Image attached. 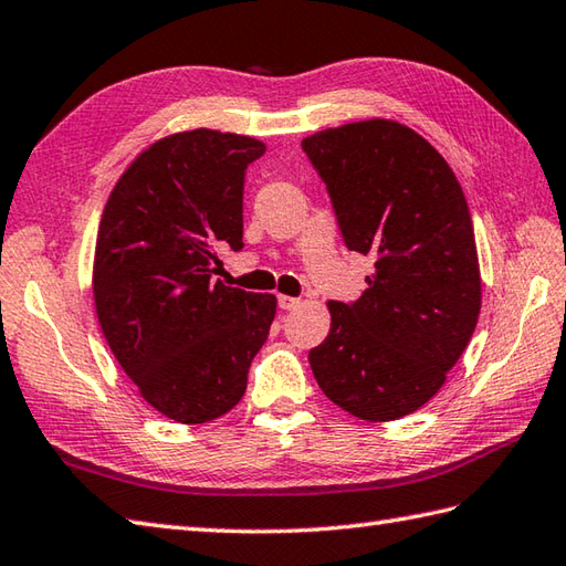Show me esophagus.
<instances>
[{
    "label": "esophagus",
    "mask_w": 566,
    "mask_h": 566,
    "mask_svg": "<svg viewBox=\"0 0 566 566\" xmlns=\"http://www.w3.org/2000/svg\"><path fill=\"white\" fill-rule=\"evenodd\" d=\"M276 302H280V308H284V311H292V308H296L298 304H302L296 296H286V294L276 296Z\"/></svg>",
    "instance_id": "obj_1"
}]
</instances>
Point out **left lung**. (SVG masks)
Returning <instances> with one entry per match:
<instances>
[{"label": "left lung", "instance_id": "left-lung-1", "mask_svg": "<svg viewBox=\"0 0 566 566\" xmlns=\"http://www.w3.org/2000/svg\"><path fill=\"white\" fill-rule=\"evenodd\" d=\"M302 148L345 245L375 260L357 302H328L331 331L308 353L311 369L343 411L403 418L440 391L482 311L464 191L448 160L391 118L318 130Z\"/></svg>", "mask_w": 566, "mask_h": 566}]
</instances>
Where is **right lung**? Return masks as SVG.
<instances>
[{
	"label": "right lung",
	"instance_id": "add662e5",
	"mask_svg": "<svg viewBox=\"0 0 566 566\" xmlns=\"http://www.w3.org/2000/svg\"><path fill=\"white\" fill-rule=\"evenodd\" d=\"M264 143L191 128L118 177L99 221L92 292L106 343L155 411L207 423L243 399L276 296L213 282L243 248V182Z\"/></svg>",
	"mask_w": 566,
	"mask_h": 566
}]
</instances>
